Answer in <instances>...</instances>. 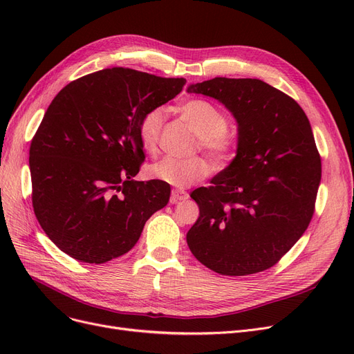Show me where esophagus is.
<instances>
[{
    "label": "esophagus",
    "mask_w": 354,
    "mask_h": 354,
    "mask_svg": "<svg viewBox=\"0 0 354 354\" xmlns=\"http://www.w3.org/2000/svg\"><path fill=\"white\" fill-rule=\"evenodd\" d=\"M188 199V194L185 191H180V189H174L172 194H171V203H178L180 201H185Z\"/></svg>",
    "instance_id": "1"
}]
</instances>
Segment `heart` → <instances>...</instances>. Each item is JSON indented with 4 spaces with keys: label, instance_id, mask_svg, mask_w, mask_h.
Wrapping results in <instances>:
<instances>
[{
    "label": "heart",
    "instance_id": "1",
    "mask_svg": "<svg viewBox=\"0 0 354 354\" xmlns=\"http://www.w3.org/2000/svg\"><path fill=\"white\" fill-rule=\"evenodd\" d=\"M179 113L199 136V145L212 160L219 165H228L235 156L238 139L227 129L228 118L215 104L192 99L179 106ZM165 122L163 107L147 110L139 123V140L147 153H155L159 146L162 126ZM211 172V165L205 158L179 159L166 156L149 167V175L153 179L172 185L175 188H188L205 179Z\"/></svg>",
    "mask_w": 354,
    "mask_h": 354
}]
</instances>
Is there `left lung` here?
I'll return each mask as SVG.
<instances>
[{
  "instance_id": "8db88e82",
  "label": "left lung",
  "mask_w": 354,
  "mask_h": 354,
  "mask_svg": "<svg viewBox=\"0 0 354 354\" xmlns=\"http://www.w3.org/2000/svg\"><path fill=\"white\" fill-rule=\"evenodd\" d=\"M188 93L224 104L238 124L232 162L191 198L199 218L187 234L199 263L248 275L280 261L307 230L322 180L310 122L294 99L258 79L215 77Z\"/></svg>"
}]
</instances>
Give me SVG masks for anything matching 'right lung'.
<instances>
[{
	"label": "right lung",
	"mask_w": 354,
	"mask_h": 354,
	"mask_svg": "<svg viewBox=\"0 0 354 354\" xmlns=\"http://www.w3.org/2000/svg\"><path fill=\"white\" fill-rule=\"evenodd\" d=\"M187 83L113 67L68 83L48 106L30 146L32 208L47 236L82 263L132 250L171 187L139 182V123Z\"/></svg>",
	"instance_id": "obj_1"
}]
</instances>
